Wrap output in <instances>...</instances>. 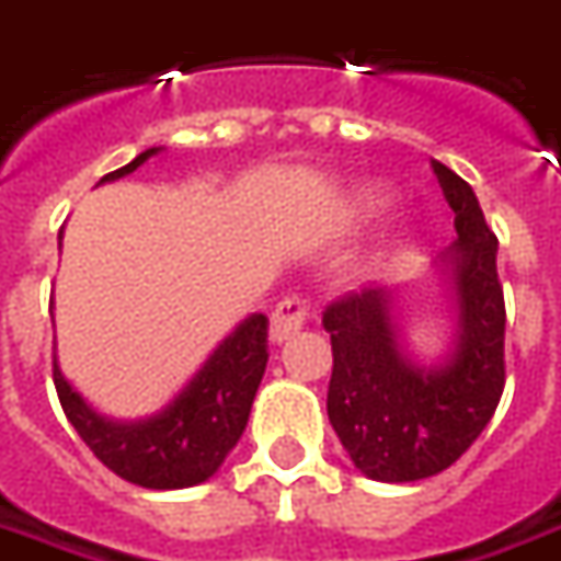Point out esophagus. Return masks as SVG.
Here are the masks:
<instances>
[{
  "label": "esophagus",
  "instance_id": "obj_1",
  "mask_svg": "<svg viewBox=\"0 0 561 561\" xmlns=\"http://www.w3.org/2000/svg\"><path fill=\"white\" fill-rule=\"evenodd\" d=\"M312 318V306L304 297H285L276 312L270 318V340L273 342H288L297 336L304 324Z\"/></svg>",
  "mask_w": 561,
  "mask_h": 561
}]
</instances>
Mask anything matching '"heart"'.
Returning <instances> with one entry per match:
<instances>
[{
  "label": "heart",
  "mask_w": 561,
  "mask_h": 561,
  "mask_svg": "<svg viewBox=\"0 0 561 561\" xmlns=\"http://www.w3.org/2000/svg\"><path fill=\"white\" fill-rule=\"evenodd\" d=\"M381 207H385V195H381L378 188H364V192H357V197H354L352 213L357 219H366V216H373V213H378ZM400 237L402 231H390L388 243L385 245H397L400 243Z\"/></svg>",
  "instance_id": "b5f03b06"
}]
</instances>
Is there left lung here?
<instances>
[{
  "label": "left lung",
  "mask_w": 561,
  "mask_h": 561,
  "mask_svg": "<svg viewBox=\"0 0 561 561\" xmlns=\"http://www.w3.org/2000/svg\"><path fill=\"white\" fill-rule=\"evenodd\" d=\"M454 209L457 240L445 252L457 294V340L442 364H414L381 288L345 294L324 309L333 345L328 417L366 478L405 483L454 466L483 433L505 390V294L499 240L471 185L433 161Z\"/></svg>",
  "instance_id": "8db88e82"
}]
</instances>
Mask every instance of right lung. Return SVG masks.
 Masks as SVG:
<instances>
[{"label": "right lung", "mask_w": 561, "mask_h": 561, "mask_svg": "<svg viewBox=\"0 0 561 561\" xmlns=\"http://www.w3.org/2000/svg\"><path fill=\"white\" fill-rule=\"evenodd\" d=\"M140 152L126 168L102 176L114 183L156 156ZM267 316H249L225 336L180 397L144 421H111L71 388L54 360L62 412L95 457L123 481L147 490H183L213 478L240 442L261 376L267 369Z\"/></svg>", "instance_id": "obj_1"}]
</instances>
